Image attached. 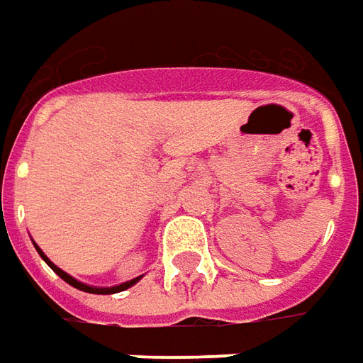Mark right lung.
I'll list each match as a JSON object with an SVG mask.
<instances>
[{"label":"right lung","instance_id":"add662e5","mask_svg":"<svg viewBox=\"0 0 363 363\" xmlns=\"http://www.w3.org/2000/svg\"><path fill=\"white\" fill-rule=\"evenodd\" d=\"M37 253H39V255H41V257H43V261L47 262V264H49V267H51L52 271L57 272V274H59V277H61L62 281H65V282H69V284H71V286H74V289H79V291L91 292V294H114V292L126 291V289H130V286H132V284H136V282L140 281V277H138V279H132V281L124 282V284H120V286H112V289H94V286H86V284H82V282L74 281V279H72L71 274H67V272L61 271V269H59V267H55V264H52V262L49 261V259H47V257H45L43 251H41V249H39V247H37Z\"/></svg>","mask_w":363,"mask_h":363}]
</instances>
